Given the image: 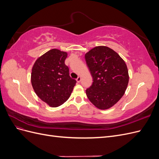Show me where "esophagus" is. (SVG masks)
Masks as SVG:
<instances>
[{"instance_id": "esophagus-1", "label": "esophagus", "mask_w": 159, "mask_h": 159, "mask_svg": "<svg viewBox=\"0 0 159 159\" xmlns=\"http://www.w3.org/2000/svg\"><path fill=\"white\" fill-rule=\"evenodd\" d=\"M81 77H78V78L76 79V81H77V82H78V83H80V81H81Z\"/></svg>"}]
</instances>
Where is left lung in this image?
Segmentation results:
<instances>
[{"instance_id": "obj_1", "label": "left lung", "mask_w": 159, "mask_h": 159, "mask_svg": "<svg viewBox=\"0 0 159 159\" xmlns=\"http://www.w3.org/2000/svg\"><path fill=\"white\" fill-rule=\"evenodd\" d=\"M85 59L93 81L86 89V95L98 109L111 108L127 88L129 77L125 62L116 52L103 46L90 50Z\"/></svg>"}]
</instances>
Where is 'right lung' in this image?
Wrapping results in <instances>:
<instances>
[{
	"label": "right lung",
	"mask_w": 159,
	"mask_h": 159,
	"mask_svg": "<svg viewBox=\"0 0 159 159\" xmlns=\"http://www.w3.org/2000/svg\"><path fill=\"white\" fill-rule=\"evenodd\" d=\"M68 53L52 49L36 60L32 69L31 83L36 94L52 107L68 99L75 85L65 64Z\"/></svg>",
	"instance_id": "obj_1"
}]
</instances>
